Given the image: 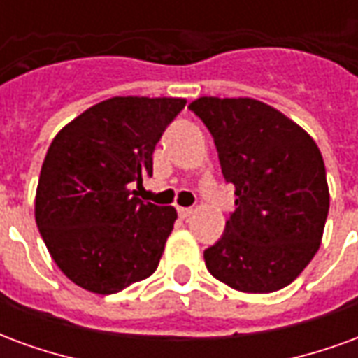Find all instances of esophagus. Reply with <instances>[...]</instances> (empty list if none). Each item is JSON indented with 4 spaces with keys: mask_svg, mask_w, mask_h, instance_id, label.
I'll list each match as a JSON object with an SVG mask.
<instances>
[{
    "mask_svg": "<svg viewBox=\"0 0 358 358\" xmlns=\"http://www.w3.org/2000/svg\"><path fill=\"white\" fill-rule=\"evenodd\" d=\"M176 210H178V217L180 218H187L192 213H194V209L192 207H176Z\"/></svg>",
    "mask_w": 358,
    "mask_h": 358,
    "instance_id": "1",
    "label": "esophagus"
}]
</instances>
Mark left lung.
I'll list each match as a JSON object with an SVG mask.
<instances>
[{"mask_svg": "<svg viewBox=\"0 0 358 358\" xmlns=\"http://www.w3.org/2000/svg\"><path fill=\"white\" fill-rule=\"evenodd\" d=\"M187 109L215 140L236 210L205 249L213 276L238 292L292 284L320 248L330 209L326 166L315 140L266 103L199 97Z\"/></svg>", "mask_w": 358, "mask_h": 358, "instance_id": "1", "label": "left lung"}]
</instances>
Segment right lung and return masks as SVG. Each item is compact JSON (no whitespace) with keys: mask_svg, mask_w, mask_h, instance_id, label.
I'll return each mask as SVG.
<instances>
[{"mask_svg":"<svg viewBox=\"0 0 358 358\" xmlns=\"http://www.w3.org/2000/svg\"><path fill=\"white\" fill-rule=\"evenodd\" d=\"M186 99L113 97L51 141L36 192V224L69 280L110 295L149 278L176 220L174 207L136 197L153 151Z\"/></svg>","mask_w":358,"mask_h":358,"instance_id":"add662e5","label":"right lung"}]
</instances>
